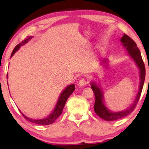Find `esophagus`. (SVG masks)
<instances>
[{
  "mask_svg": "<svg viewBox=\"0 0 149 149\" xmlns=\"http://www.w3.org/2000/svg\"><path fill=\"white\" fill-rule=\"evenodd\" d=\"M87 83H88V81H87V79L85 78H81L80 80L79 81V85L81 87L85 86Z\"/></svg>",
  "mask_w": 149,
  "mask_h": 149,
  "instance_id": "esophagus-1",
  "label": "esophagus"
}]
</instances>
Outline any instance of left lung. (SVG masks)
Listing matches in <instances>:
<instances>
[{"label":"left lung","instance_id":"obj_1","mask_svg":"<svg viewBox=\"0 0 149 149\" xmlns=\"http://www.w3.org/2000/svg\"><path fill=\"white\" fill-rule=\"evenodd\" d=\"M121 41L123 43V46L126 48V49L129 53L130 56L134 59L137 66L140 68V84L139 88V92H138L137 96H136V100L133 104L130 107L129 109L125 110V111L117 112V113H113L111 112L107 107L104 105L103 104V93L100 90L98 87L95 85V83H91V89L93 91L95 95V104L93 106L94 108L95 113L99 116L102 119L105 120V121H115V120L123 119L126 116L129 115L135 109L136 107V104L138 103L139 98L141 95L142 88H143L144 79H145V66L143 60H142L141 54H140V50L137 47V45L132 39L127 34H124L123 37L121 38ZM107 60L104 59L103 60L104 62H107Z\"/></svg>","mask_w":149,"mask_h":149}]
</instances>
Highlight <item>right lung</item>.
Segmentation results:
<instances>
[{
    "instance_id": "right-lung-1",
    "label": "right lung",
    "mask_w": 149,
    "mask_h": 149,
    "mask_svg": "<svg viewBox=\"0 0 149 149\" xmlns=\"http://www.w3.org/2000/svg\"><path fill=\"white\" fill-rule=\"evenodd\" d=\"M32 38V36H27V38H25L24 40H22L21 42H19V43L18 44L15 48H14L13 52H12L11 56H13V55L16 52V51L19 49L20 47L24 45H25L26 42H27L30 39H31ZM74 90H75V87L74 84L68 85V86L62 91V93H61L60 96L59 97L58 103H57L56 107L55 108V110L54 111V112H53V113L51 114L48 117L45 118V119L35 120V119H30V118H28V117H26V116L24 115L23 113H22V115L24 116V117L25 118L26 120L32 122V123L38 124V125H50V124H52L53 123H54V122L56 121V119H58V118L61 115V114L62 113L63 109H64L67 99L68 98L69 96L72 94L73 91Z\"/></svg>"
}]
</instances>
